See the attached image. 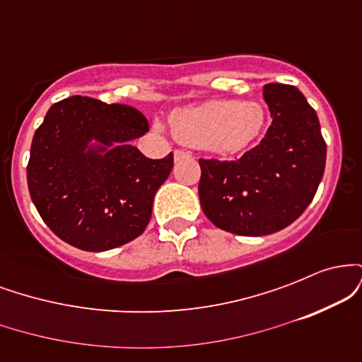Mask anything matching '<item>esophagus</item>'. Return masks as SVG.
Wrapping results in <instances>:
<instances>
[{"label":"esophagus","mask_w":362,"mask_h":362,"mask_svg":"<svg viewBox=\"0 0 362 362\" xmlns=\"http://www.w3.org/2000/svg\"><path fill=\"white\" fill-rule=\"evenodd\" d=\"M187 156H190V153L185 151V149H175V151H173V158H175V161H180L182 158H187Z\"/></svg>","instance_id":"obj_1"}]
</instances>
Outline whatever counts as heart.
I'll use <instances>...</instances> for the list:
<instances>
[{"label":"heart","instance_id":"1","mask_svg":"<svg viewBox=\"0 0 362 362\" xmlns=\"http://www.w3.org/2000/svg\"><path fill=\"white\" fill-rule=\"evenodd\" d=\"M170 126L182 143L219 155H235L259 139L265 126V112L257 102H207L175 110Z\"/></svg>","mask_w":362,"mask_h":362}]
</instances>
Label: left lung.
I'll return each instance as SVG.
<instances>
[{
  "mask_svg": "<svg viewBox=\"0 0 362 362\" xmlns=\"http://www.w3.org/2000/svg\"><path fill=\"white\" fill-rule=\"evenodd\" d=\"M264 98L272 124L255 148L235 161L199 160L202 211L218 228L242 236L271 235L296 221L325 170L327 144L305 95L269 83Z\"/></svg>",
  "mask_w": 362,
  "mask_h": 362,
  "instance_id": "8db88e82",
  "label": "left lung"
}]
</instances>
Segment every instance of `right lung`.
Listing matches in <instances>:
<instances>
[{"instance_id":"obj_1","label":"right lung","mask_w":362,"mask_h":362,"mask_svg":"<svg viewBox=\"0 0 362 362\" xmlns=\"http://www.w3.org/2000/svg\"><path fill=\"white\" fill-rule=\"evenodd\" d=\"M148 129L139 110L80 95L49 109L32 139L27 182L62 242L105 252L146 230L156 190L173 168V153L151 160L132 146Z\"/></svg>"}]
</instances>
